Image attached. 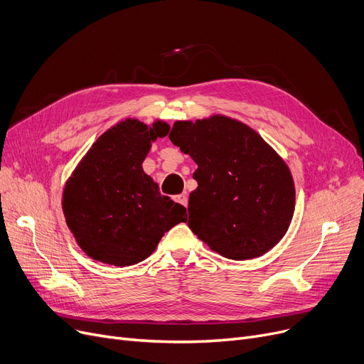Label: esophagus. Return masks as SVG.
Here are the masks:
<instances>
[{
    "label": "esophagus",
    "instance_id": "esophagus-1",
    "mask_svg": "<svg viewBox=\"0 0 364 364\" xmlns=\"http://www.w3.org/2000/svg\"><path fill=\"white\" fill-rule=\"evenodd\" d=\"M176 200H177L178 203H181V205L187 206V202H188V199H187V193H181V195H177V196H176Z\"/></svg>",
    "mask_w": 364,
    "mask_h": 364
}]
</instances>
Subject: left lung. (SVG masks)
<instances>
[{
	"label": "left lung",
	"instance_id": "left-lung-1",
	"mask_svg": "<svg viewBox=\"0 0 364 364\" xmlns=\"http://www.w3.org/2000/svg\"><path fill=\"white\" fill-rule=\"evenodd\" d=\"M169 140L198 165L188 227L202 242L242 261L282 240L295 211V184L289 166L254 128L215 113L176 121Z\"/></svg>",
	"mask_w": 364,
	"mask_h": 364
}]
</instances>
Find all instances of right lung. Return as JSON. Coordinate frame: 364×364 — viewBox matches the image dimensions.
I'll return each instance as SVG.
<instances>
[{
    "instance_id": "right-lung-1",
    "label": "right lung",
    "mask_w": 364,
    "mask_h": 364,
    "mask_svg": "<svg viewBox=\"0 0 364 364\" xmlns=\"http://www.w3.org/2000/svg\"><path fill=\"white\" fill-rule=\"evenodd\" d=\"M169 124L127 118L92 143L65 183L62 209L81 250L94 261L134 265L155 252L162 236L186 221V208L162 196L143 171L151 143Z\"/></svg>"
}]
</instances>
